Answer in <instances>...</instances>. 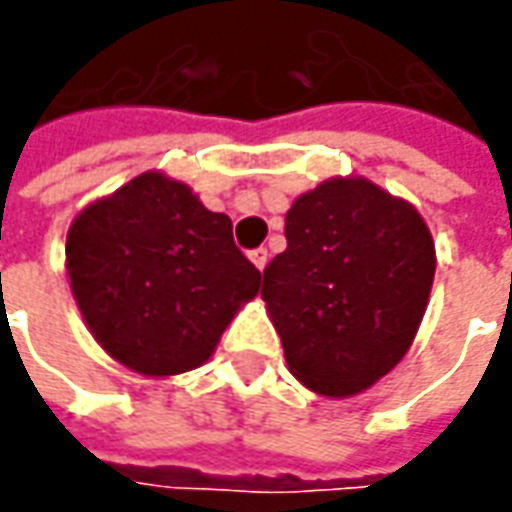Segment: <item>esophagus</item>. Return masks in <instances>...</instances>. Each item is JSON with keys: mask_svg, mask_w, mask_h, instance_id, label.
Wrapping results in <instances>:
<instances>
[{"mask_svg": "<svg viewBox=\"0 0 512 512\" xmlns=\"http://www.w3.org/2000/svg\"><path fill=\"white\" fill-rule=\"evenodd\" d=\"M267 259H270V253H267V247H256V250H250V262L259 267V270H265Z\"/></svg>", "mask_w": 512, "mask_h": 512, "instance_id": "1", "label": "esophagus"}]
</instances>
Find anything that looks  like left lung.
Returning a JSON list of instances; mask_svg holds the SVG:
<instances>
[{"instance_id":"left-lung-1","label":"left lung","mask_w":512,"mask_h":512,"mask_svg":"<svg viewBox=\"0 0 512 512\" xmlns=\"http://www.w3.org/2000/svg\"><path fill=\"white\" fill-rule=\"evenodd\" d=\"M285 236L262 299L290 373L327 399L364 393L419 333L436 273L430 227L370 179L333 176L290 205Z\"/></svg>"}]
</instances>
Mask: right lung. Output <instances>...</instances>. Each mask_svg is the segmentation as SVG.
Wrapping results in <instances>:
<instances>
[{
	"instance_id": "add662e5",
	"label": "right lung",
	"mask_w": 512,
	"mask_h": 512,
	"mask_svg": "<svg viewBox=\"0 0 512 512\" xmlns=\"http://www.w3.org/2000/svg\"><path fill=\"white\" fill-rule=\"evenodd\" d=\"M65 270L93 339L148 379L202 367L262 285L233 245V222L162 170L139 173L70 222Z\"/></svg>"
}]
</instances>
